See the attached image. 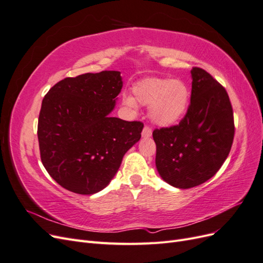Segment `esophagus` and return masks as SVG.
Wrapping results in <instances>:
<instances>
[{"mask_svg": "<svg viewBox=\"0 0 263 263\" xmlns=\"http://www.w3.org/2000/svg\"><path fill=\"white\" fill-rule=\"evenodd\" d=\"M151 135H153V130H151V128H149L148 126H145L144 129H142L141 136L144 138H149V137H151Z\"/></svg>", "mask_w": 263, "mask_h": 263, "instance_id": "1", "label": "esophagus"}]
</instances>
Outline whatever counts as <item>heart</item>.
<instances>
[{"instance_id":"b5f03b06","label":"heart","mask_w":263,"mask_h":263,"mask_svg":"<svg viewBox=\"0 0 263 263\" xmlns=\"http://www.w3.org/2000/svg\"><path fill=\"white\" fill-rule=\"evenodd\" d=\"M134 98L124 95L123 104L132 110L137 109V103L149 105L151 121L159 126H171L185 115L191 92L187 84L179 79L148 78L133 86Z\"/></svg>"}]
</instances>
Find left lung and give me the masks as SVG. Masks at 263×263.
<instances>
[{
	"label": "left lung",
	"mask_w": 263,
	"mask_h": 263,
	"mask_svg": "<svg viewBox=\"0 0 263 263\" xmlns=\"http://www.w3.org/2000/svg\"><path fill=\"white\" fill-rule=\"evenodd\" d=\"M192 93L179 125L156 129V168L163 181L190 189L214 177L227 159L235 127L226 90L201 68L191 70Z\"/></svg>",
	"instance_id": "8db88e82"
}]
</instances>
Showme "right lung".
I'll use <instances>...</instances> for the list:
<instances>
[{
    "mask_svg": "<svg viewBox=\"0 0 263 263\" xmlns=\"http://www.w3.org/2000/svg\"><path fill=\"white\" fill-rule=\"evenodd\" d=\"M123 87L119 71L66 78L45 95L38 118L42 162L71 192L92 195L105 189L144 125L112 117Z\"/></svg>",
    "mask_w": 263,
    "mask_h": 263,
    "instance_id": "right-lung-1",
    "label": "right lung"
}]
</instances>
